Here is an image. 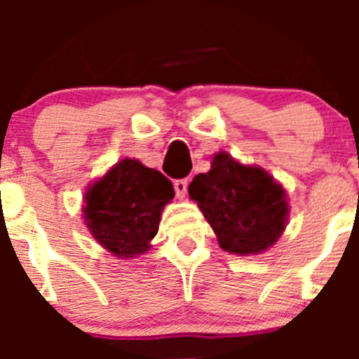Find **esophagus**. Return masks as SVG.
<instances>
[{
	"label": "esophagus",
	"mask_w": 359,
	"mask_h": 359,
	"mask_svg": "<svg viewBox=\"0 0 359 359\" xmlns=\"http://www.w3.org/2000/svg\"><path fill=\"white\" fill-rule=\"evenodd\" d=\"M187 186H189V182H187V179H179L173 182V187H175V193L179 198H186L187 194Z\"/></svg>",
	"instance_id": "obj_1"
}]
</instances>
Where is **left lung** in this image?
I'll return each mask as SVG.
<instances>
[{
	"label": "left lung",
	"mask_w": 359,
	"mask_h": 359,
	"mask_svg": "<svg viewBox=\"0 0 359 359\" xmlns=\"http://www.w3.org/2000/svg\"><path fill=\"white\" fill-rule=\"evenodd\" d=\"M220 248L236 255L266 252L287 227L290 206L283 186L266 170L248 166L220 151L212 168L189 184Z\"/></svg>",
	"instance_id": "left-lung-1"
}]
</instances>
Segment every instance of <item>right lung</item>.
Instances as JSON below:
<instances>
[{
	"mask_svg": "<svg viewBox=\"0 0 359 359\" xmlns=\"http://www.w3.org/2000/svg\"><path fill=\"white\" fill-rule=\"evenodd\" d=\"M173 196L172 182L161 172L125 158L88 186L83 219L107 252L132 259L151 247L163 208Z\"/></svg>",
	"mask_w": 359,
	"mask_h": 359,
	"instance_id": "add662e5",
	"label": "right lung"
}]
</instances>
